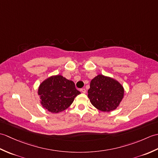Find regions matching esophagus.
<instances>
[{
  "label": "esophagus",
  "instance_id": "34e87169",
  "mask_svg": "<svg viewBox=\"0 0 158 158\" xmlns=\"http://www.w3.org/2000/svg\"><path fill=\"white\" fill-rule=\"evenodd\" d=\"M81 92H82V93H83V94H85V93L86 92V90H85V88H82V89H81Z\"/></svg>",
  "mask_w": 158,
  "mask_h": 158
}]
</instances>
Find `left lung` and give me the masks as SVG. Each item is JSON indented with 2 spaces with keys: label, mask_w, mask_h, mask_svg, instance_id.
<instances>
[{
  "label": "left lung",
  "mask_w": 158,
  "mask_h": 158,
  "mask_svg": "<svg viewBox=\"0 0 158 158\" xmlns=\"http://www.w3.org/2000/svg\"><path fill=\"white\" fill-rule=\"evenodd\" d=\"M88 97L92 105L102 112H110L119 106L124 96L121 83L108 76L98 75L92 79Z\"/></svg>",
  "instance_id": "1"
}]
</instances>
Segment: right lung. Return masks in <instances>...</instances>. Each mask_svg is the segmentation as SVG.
Wrapping results in <instances>:
<instances>
[{"instance_id": "obj_1", "label": "right lung", "mask_w": 158, "mask_h": 158, "mask_svg": "<svg viewBox=\"0 0 158 158\" xmlns=\"http://www.w3.org/2000/svg\"><path fill=\"white\" fill-rule=\"evenodd\" d=\"M80 94L75 88L74 82L61 75L48 77L38 88L41 106L52 113L62 112L69 108L75 97Z\"/></svg>"}]
</instances>
